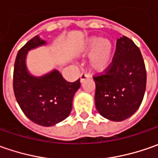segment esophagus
<instances>
[{"label":"esophagus","mask_w":158,"mask_h":158,"mask_svg":"<svg viewBox=\"0 0 158 158\" xmlns=\"http://www.w3.org/2000/svg\"><path fill=\"white\" fill-rule=\"evenodd\" d=\"M88 78H89V74H86V73H82V74L80 75V82H82L84 80L88 79Z\"/></svg>","instance_id":"esophagus-1"}]
</instances>
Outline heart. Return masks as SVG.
<instances>
[{
	"mask_svg": "<svg viewBox=\"0 0 158 158\" xmlns=\"http://www.w3.org/2000/svg\"><path fill=\"white\" fill-rule=\"evenodd\" d=\"M89 53V65L91 69L97 72H103L111 65L113 56V45L108 39H101L92 36L83 41L78 54L86 56Z\"/></svg>",
	"mask_w": 158,
	"mask_h": 158,
	"instance_id": "heart-1",
	"label": "heart"
}]
</instances>
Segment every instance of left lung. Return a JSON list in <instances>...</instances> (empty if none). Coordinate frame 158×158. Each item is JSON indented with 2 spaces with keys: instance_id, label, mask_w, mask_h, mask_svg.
Segmentation results:
<instances>
[{
  "instance_id": "left-lung-1",
  "label": "left lung",
  "mask_w": 158,
  "mask_h": 158,
  "mask_svg": "<svg viewBox=\"0 0 158 158\" xmlns=\"http://www.w3.org/2000/svg\"><path fill=\"white\" fill-rule=\"evenodd\" d=\"M95 104L104 118L122 121L138 110L147 82L144 60L139 47L127 37L117 40L109 68L96 76Z\"/></svg>"
}]
</instances>
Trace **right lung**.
<instances>
[{
  "mask_svg": "<svg viewBox=\"0 0 158 158\" xmlns=\"http://www.w3.org/2000/svg\"><path fill=\"white\" fill-rule=\"evenodd\" d=\"M46 44L45 40L35 36L18 51L14 66L13 89L15 99L27 118L36 124L51 127L69 115L74 95L81 83L80 79L74 82L66 81L56 69L40 77L29 73L28 52Z\"/></svg>",
  "mask_w": 158,
  "mask_h": 158,
  "instance_id": "1",
  "label": "right lung"
}]
</instances>
